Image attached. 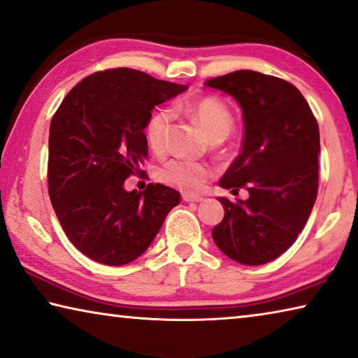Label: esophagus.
<instances>
[{"mask_svg":"<svg viewBox=\"0 0 358 358\" xmlns=\"http://www.w3.org/2000/svg\"><path fill=\"white\" fill-rule=\"evenodd\" d=\"M181 197H183V201H185V202H201V201H203V197H201V196L186 194V192H185V194L181 196Z\"/></svg>","mask_w":358,"mask_h":358,"instance_id":"obj_1","label":"esophagus"}]
</instances>
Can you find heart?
<instances>
[{"label": "heart", "instance_id": "heart-1", "mask_svg": "<svg viewBox=\"0 0 358 358\" xmlns=\"http://www.w3.org/2000/svg\"><path fill=\"white\" fill-rule=\"evenodd\" d=\"M186 111L203 129L210 140H224L234 124L229 108L215 97L196 100L186 108ZM172 119L173 111L170 108H159L150 115L145 126V137L152 151L162 152L166 150ZM157 175L164 183L188 192H196L201 191L206 181L212 177L213 169L207 164L188 161V159H172L159 169Z\"/></svg>", "mask_w": 358, "mask_h": 358}]
</instances>
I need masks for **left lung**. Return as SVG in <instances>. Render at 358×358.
<instances>
[{
	"instance_id": "left-lung-1",
	"label": "left lung",
	"mask_w": 358,
	"mask_h": 358,
	"mask_svg": "<svg viewBox=\"0 0 358 358\" xmlns=\"http://www.w3.org/2000/svg\"><path fill=\"white\" fill-rule=\"evenodd\" d=\"M231 95L243 116L241 155L220 180L248 199L220 197L224 218L212 231L217 247L241 264L259 266L288 250L303 231L319 186V126L293 84L252 70L206 81Z\"/></svg>"
}]
</instances>
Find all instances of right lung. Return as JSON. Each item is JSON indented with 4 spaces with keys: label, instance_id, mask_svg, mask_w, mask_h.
I'll return each instance as SVG.
<instances>
[{
    "label": "right lung",
    "instance_id": "right-lung-1",
    "mask_svg": "<svg viewBox=\"0 0 358 358\" xmlns=\"http://www.w3.org/2000/svg\"><path fill=\"white\" fill-rule=\"evenodd\" d=\"M188 86L159 81L132 68L94 73L76 84L50 121L49 197L68 239L106 266L146 252L180 192L124 183L148 157L145 126L152 108Z\"/></svg>",
    "mask_w": 358,
    "mask_h": 358
}]
</instances>
